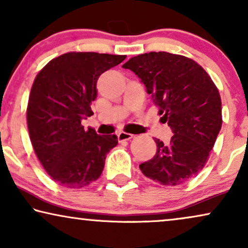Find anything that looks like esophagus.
<instances>
[{
    "instance_id": "34e87169",
    "label": "esophagus",
    "mask_w": 248,
    "mask_h": 248,
    "mask_svg": "<svg viewBox=\"0 0 248 248\" xmlns=\"http://www.w3.org/2000/svg\"><path fill=\"white\" fill-rule=\"evenodd\" d=\"M117 137H118V141H120V142L128 141V140H131L132 138H133V134L126 133V132H120V133L117 134Z\"/></svg>"
}]
</instances>
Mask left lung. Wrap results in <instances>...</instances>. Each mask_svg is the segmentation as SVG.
<instances>
[{
  "mask_svg": "<svg viewBox=\"0 0 248 248\" xmlns=\"http://www.w3.org/2000/svg\"><path fill=\"white\" fill-rule=\"evenodd\" d=\"M122 67L137 74L174 133L169 143L155 139L157 152L139 166L141 171L162 185L195 177L222 125L221 99L211 78L193 60L167 52L141 54Z\"/></svg>",
  "mask_w": 248,
  "mask_h": 248,
  "instance_id": "left-lung-1",
  "label": "left lung"
}]
</instances>
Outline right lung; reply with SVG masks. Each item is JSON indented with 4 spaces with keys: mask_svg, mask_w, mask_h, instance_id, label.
I'll return each instance as SVG.
<instances>
[{
    "mask_svg": "<svg viewBox=\"0 0 248 248\" xmlns=\"http://www.w3.org/2000/svg\"><path fill=\"white\" fill-rule=\"evenodd\" d=\"M125 55L66 53L37 74L30 91L27 122L30 140L43 167L57 184L81 188L97 181L117 137L86 131L81 121L91 116L97 81Z\"/></svg>",
    "mask_w": 248,
    "mask_h": 248,
    "instance_id": "1",
    "label": "right lung"
}]
</instances>
